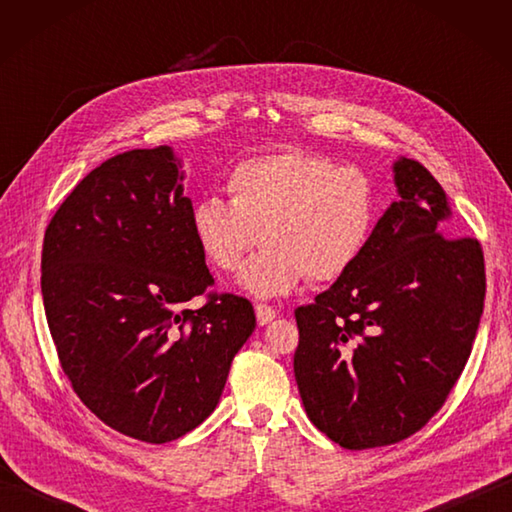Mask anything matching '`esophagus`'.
<instances>
[{
    "mask_svg": "<svg viewBox=\"0 0 512 512\" xmlns=\"http://www.w3.org/2000/svg\"><path fill=\"white\" fill-rule=\"evenodd\" d=\"M255 317L259 325H268L277 317V310L273 306H266V303H257L255 306Z\"/></svg>",
    "mask_w": 512,
    "mask_h": 512,
    "instance_id": "esophagus-1",
    "label": "esophagus"
}]
</instances>
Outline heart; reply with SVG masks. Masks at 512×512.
<instances>
[{"mask_svg":"<svg viewBox=\"0 0 512 512\" xmlns=\"http://www.w3.org/2000/svg\"><path fill=\"white\" fill-rule=\"evenodd\" d=\"M231 202L206 195L191 206V233L224 273L244 266L239 284L275 297L312 281H334L361 259L378 222L374 180L312 151L288 149L237 162L226 178Z\"/></svg>","mask_w":512,"mask_h":512,"instance_id":"obj_1","label":"heart"}]
</instances>
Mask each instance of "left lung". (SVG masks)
<instances>
[{
  "mask_svg": "<svg viewBox=\"0 0 512 512\" xmlns=\"http://www.w3.org/2000/svg\"><path fill=\"white\" fill-rule=\"evenodd\" d=\"M400 195L358 262L295 310V378L314 427L343 449L387 447L431 420L469 361L484 253L447 237L451 209L420 162H394Z\"/></svg>",
  "mask_w": 512,
  "mask_h": 512,
  "instance_id": "1",
  "label": "left lung"
}]
</instances>
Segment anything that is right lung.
<instances>
[{"mask_svg":"<svg viewBox=\"0 0 512 512\" xmlns=\"http://www.w3.org/2000/svg\"><path fill=\"white\" fill-rule=\"evenodd\" d=\"M173 149H132L90 171L43 237L41 295L76 396L140 442L182 438L211 416L255 310L215 284L191 233ZM207 295L202 309L186 303Z\"/></svg>","mask_w":512,"mask_h":512,"instance_id":"obj_1","label":"right lung"}]
</instances>
